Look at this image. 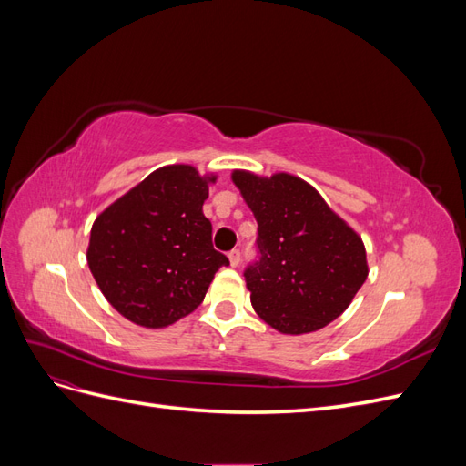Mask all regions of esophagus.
<instances>
[{
	"instance_id": "obj_1",
	"label": "esophagus",
	"mask_w": 466,
	"mask_h": 466,
	"mask_svg": "<svg viewBox=\"0 0 466 466\" xmlns=\"http://www.w3.org/2000/svg\"><path fill=\"white\" fill-rule=\"evenodd\" d=\"M229 262H231V266H238V262H241V250L233 248V250L229 252Z\"/></svg>"
}]
</instances>
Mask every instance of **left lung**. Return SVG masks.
Returning <instances> with one entry per match:
<instances>
[{
  "label": "left lung",
  "mask_w": 466,
  "mask_h": 466,
  "mask_svg": "<svg viewBox=\"0 0 466 466\" xmlns=\"http://www.w3.org/2000/svg\"><path fill=\"white\" fill-rule=\"evenodd\" d=\"M258 223L257 258L245 268L255 311L284 334L340 317L368 278L361 238L298 177L233 173Z\"/></svg>",
  "instance_id": "1"
}]
</instances>
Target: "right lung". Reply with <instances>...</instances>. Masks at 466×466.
Returning a JSON list of instances; mask_svg holds the SVG:
<instances>
[{
  "label": "right lung",
  "mask_w": 466,
  "mask_h": 466,
  "mask_svg": "<svg viewBox=\"0 0 466 466\" xmlns=\"http://www.w3.org/2000/svg\"><path fill=\"white\" fill-rule=\"evenodd\" d=\"M208 180L188 165L163 167L95 219L91 274L128 320L161 329L187 317L229 264L211 245V223L202 211Z\"/></svg>",
  "instance_id": "1"
}]
</instances>
